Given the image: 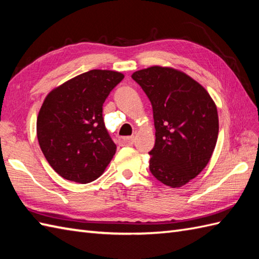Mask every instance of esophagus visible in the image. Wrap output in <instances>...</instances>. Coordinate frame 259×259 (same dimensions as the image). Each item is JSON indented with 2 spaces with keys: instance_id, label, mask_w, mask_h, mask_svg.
Listing matches in <instances>:
<instances>
[{
  "instance_id": "34e87169",
  "label": "esophagus",
  "mask_w": 259,
  "mask_h": 259,
  "mask_svg": "<svg viewBox=\"0 0 259 259\" xmlns=\"http://www.w3.org/2000/svg\"><path fill=\"white\" fill-rule=\"evenodd\" d=\"M135 141V137H121L118 142L121 146H131Z\"/></svg>"
}]
</instances>
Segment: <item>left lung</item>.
Segmentation results:
<instances>
[{"label":"left lung","mask_w":259,"mask_h":259,"mask_svg":"<svg viewBox=\"0 0 259 259\" xmlns=\"http://www.w3.org/2000/svg\"><path fill=\"white\" fill-rule=\"evenodd\" d=\"M131 78L153 110L156 142L149 152L150 171L171 188L184 186L205 169L216 147V103L200 83L177 69L153 65Z\"/></svg>","instance_id":"8db88e82"}]
</instances>
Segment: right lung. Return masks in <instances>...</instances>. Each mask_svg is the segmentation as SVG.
<instances>
[{
	"label": "right lung",
	"instance_id": "right-lung-1",
	"mask_svg": "<svg viewBox=\"0 0 259 259\" xmlns=\"http://www.w3.org/2000/svg\"><path fill=\"white\" fill-rule=\"evenodd\" d=\"M124 78L118 71L90 70L54 88L36 120V136L48 162L64 179L88 184L104 172L117 146L102 118L110 91Z\"/></svg>",
	"mask_w": 259,
	"mask_h": 259
}]
</instances>
